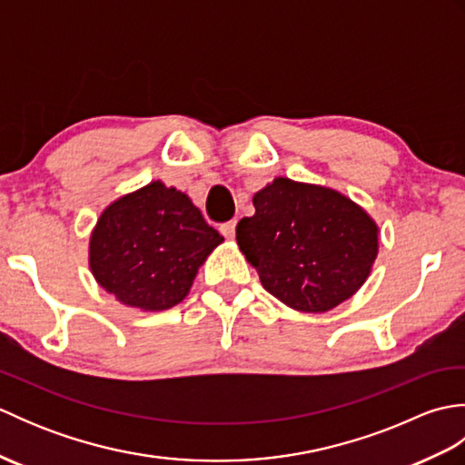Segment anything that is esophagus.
Segmentation results:
<instances>
[{"mask_svg":"<svg viewBox=\"0 0 465 465\" xmlns=\"http://www.w3.org/2000/svg\"><path fill=\"white\" fill-rule=\"evenodd\" d=\"M235 225H238V222H235V220H230V222H225V223L220 225V232H222L223 238H227V240L233 238V235H235Z\"/></svg>","mask_w":465,"mask_h":465,"instance_id":"obj_1","label":"esophagus"}]
</instances>
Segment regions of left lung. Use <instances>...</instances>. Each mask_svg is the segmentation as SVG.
Returning a JSON list of instances; mask_svg holds the SVG:
<instances>
[{
	"mask_svg": "<svg viewBox=\"0 0 465 465\" xmlns=\"http://www.w3.org/2000/svg\"><path fill=\"white\" fill-rule=\"evenodd\" d=\"M253 207L235 227V240L273 298L322 313L368 280L378 225L345 195L275 177L253 195Z\"/></svg>",
	"mask_w": 465,
	"mask_h": 465,
	"instance_id": "1",
	"label": "left lung"
}]
</instances>
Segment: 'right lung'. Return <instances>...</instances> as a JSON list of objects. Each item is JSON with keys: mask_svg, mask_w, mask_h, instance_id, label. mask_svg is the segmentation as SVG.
<instances>
[{"mask_svg": "<svg viewBox=\"0 0 465 465\" xmlns=\"http://www.w3.org/2000/svg\"><path fill=\"white\" fill-rule=\"evenodd\" d=\"M222 242L190 197L152 182L105 207L92 232L90 268L122 303L162 312L190 293L197 268Z\"/></svg>", "mask_w": 465, "mask_h": 465, "instance_id": "obj_1", "label": "right lung"}]
</instances>
